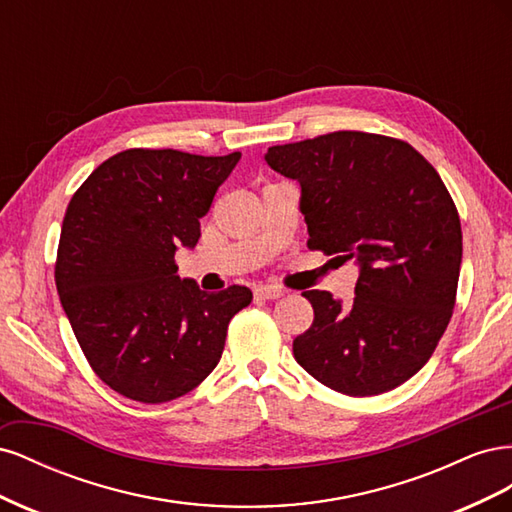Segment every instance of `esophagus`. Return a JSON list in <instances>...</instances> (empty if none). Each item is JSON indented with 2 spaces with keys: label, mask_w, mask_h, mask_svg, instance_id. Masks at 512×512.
<instances>
[{
  "label": "esophagus",
  "mask_w": 512,
  "mask_h": 512,
  "mask_svg": "<svg viewBox=\"0 0 512 512\" xmlns=\"http://www.w3.org/2000/svg\"><path fill=\"white\" fill-rule=\"evenodd\" d=\"M254 294H256V297H260V299L273 301V299L284 297V290L277 288V286H258V288L254 290Z\"/></svg>",
  "instance_id": "obj_1"
}]
</instances>
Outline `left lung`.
Wrapping results in <instances>:
<instances>
[{
    "label": "left lung",
    "mask_w": 512,
    "mask_h": 512,
    "mask_svg": "<svg viewBox=\"0 0 512 512\" xmlns=\"http://www.w3.org/2000/svg\"><path fill=\"white\" fill-rule=\"evenodd\" d=\"M267 164L301 183L309 250L359 262L356 297L305 290L314 322L297 363L329 389L371 397L410 380L453 316L461 222L438 170L406 141L342 130L269 147Z\"/></svg>",
    "instance_id": "left-lung-1"
}]
</instances>
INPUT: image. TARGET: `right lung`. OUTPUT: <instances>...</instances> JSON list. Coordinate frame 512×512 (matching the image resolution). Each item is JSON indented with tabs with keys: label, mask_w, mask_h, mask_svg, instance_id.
Wrapping results in <instances>:
<instances>
[{
	"label": "right lung",
	"mask_w": 512,
	"mask_h": 512,
	"mask_svg": "<svg viewBox=\"0 0 512 512\" xmlns=\"http://www.w3.org/2000/svg\"><path fill=\"white\" fill-rule=\"evenodd\" d=\"M239 158L126 149L70 200L59 301L91 369L123 397L164 404L196 389L220 361L228 322L252 303L245 286L207 294L175 262L179 245L198 243L200 218Z\"/></svg>",
	"instance_id": "1"
}]
</instances>
